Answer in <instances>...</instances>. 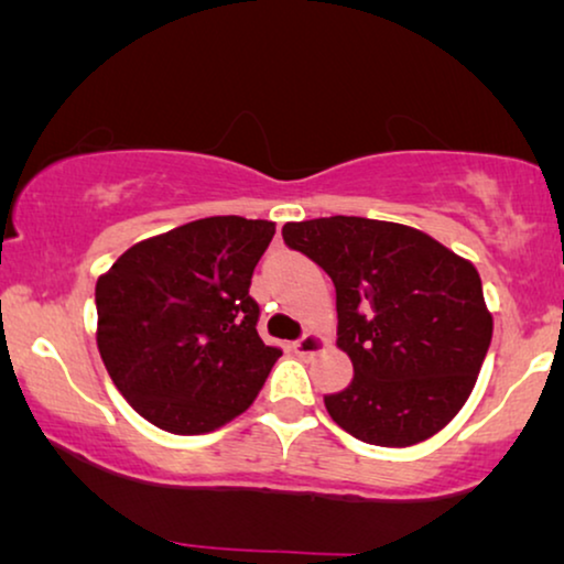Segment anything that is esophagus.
Returning a JSON list of instances; mask_svg holds the SVG:
<instances>
[{"label":"esophagus","instance_id":"1","mask_svg":"<svg viewBox=\"0 0 564 564\" xmlns=\"http://www.w3.org/2000/svg\"><path fill=\"white\" fill-rule=\"evenodd\" d=\"M292 349H295L297 357H315V354L326 349V338L321 334H313V330H307L303 338H297V341L292 344Z\"/></svg>","mask_w":564,"mask_h":564}]
</instances>
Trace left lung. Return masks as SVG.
<instances>
[{
  "label": "left lung",
  "instance_id": "obj_1",
  "mask_svg": "<svg viewBox=\"0 0 564 564\" xmlns=\"http://www.w3.org/2000/svg\"><path fill=\"white\" fill-rule=\"evenodd\" d=\"M282 238L336 288V346L354 380L323 398L330 419L375 446L438 434L467 403L492 338L477 269L423 230L354 215L288 223Z\"/></svg>",
  "mask_w": 564,
  "mask_h": 564
}]
</instances>
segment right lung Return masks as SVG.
<instances>
[{
	"mask_svg": "<svg viewBox=\"0 0 564 564\" xmlns=\"http://www.w3.org/2000/svg\"><path fill=\"white\" fill-rule=\"evenodd\" d=\"M272 220H192L130 246L97 280V349L115 388L153 426L197 436L241 415L276 346L249 295Z\"/></svg>",
	"mask_w": 564,
	"mask_h": 564,
	"instance_id": "right-lung-1",
	"label": "right lung"
}]
</instances>
